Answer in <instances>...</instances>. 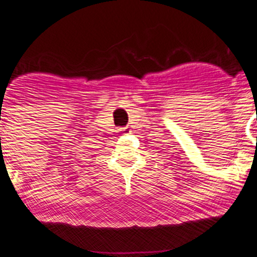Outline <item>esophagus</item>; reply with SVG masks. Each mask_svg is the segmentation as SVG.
Wrapping results in <instances>:
<instances>
[{
  "label": "esophagus",
  "instance_id": "obj_1",
  "mask_svg": "<svg viewBox=\"0 0 257 257\" xmlns=\"http://www.w3.org/2000/svg\"><path fill=\"white\" fill-rule=\"evenodd\" d=\"M122 132H126V128H122Z\"/></svg>",
  "mask_w": 257,
  "mask_h": 257
}]
</instances>
